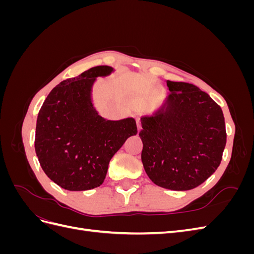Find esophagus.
I'll use <instances>...</instances> for the list:
<instances>
[{
    "label": "esophagus",
    "instance_id": "34e87169",
    "mask_svg": "<svg viewBox=\"0 0 254 254\" xmlns=\"http://www.w3.org/2000/svg\"><path fill=\"white\" fill-rule=\"evenodd\" d=\"M136 126H137V129H139V130H141L142 126H141V121H140V119H139V118H137V119H136Z\"/></svg>",
    "mask_w": 254,
    "mask_h": 254
}]
</instances>
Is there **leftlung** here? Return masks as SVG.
<instances>
[{"label": "left lung", "mask_w": 254, "mask_h": 254, "mask_svg": "<svg viewBox=\"0 0 254 254\" xmlns=\"http://www.w3.org/2000/svg\"><path fill=\"white\" fill-rule=\"evenodd\" d=\"M162 108L142 117V162L157 186L188 190L217 170L227 133L224 113L210 95L188 82L167 80Z\"/></svg>", "instance_id": "obj_1"}]
</instances>
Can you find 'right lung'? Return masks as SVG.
<instances>
[{"instance_id": "add662e5", "label": "right lung", "mask_w": 254, "mask_h": 254, "mask_svg": "<svg viewBox=\"0 0 254 254\" xmlns=\"http://www.w3.org/2000/svg\"><path fill=\"white\" fill-rule=\"evenodd\" d=\"M113 68L98 65L61 81L41 107L35 150L43 172L67 190H87L104 182L108 165L129 136L137 133L135 120L102 118L92 103V87Z\"/></svg>"}]
</instances>
